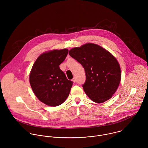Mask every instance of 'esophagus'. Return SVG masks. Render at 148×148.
<instances>
[{
  "label": "esophagus",
  "mask_w": 148,
  "mask_h": 148,
  "mask_svg": "<svg viewBox=\"0 0 148 148\" xmlns=\"http://www.w3.org/2000/svg\"><path fill=\"white\" fill-rule=\"evenodd\" d=\"M72 81L73 82V83H75L76 82V79L74 77V78H73L72 79Z\"/></svg>",
  "instance_id": "esophagus-1"
}]
</instances>
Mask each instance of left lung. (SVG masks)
<instances>
[{
	"label": "left lung",
	"instance_id": "8db88e82",
	"mask_svg": "<svg viewBox=\"0 0 148 148\" xmlns=\"http://www.w3.org/2000/svg\"><path fill=\"white\" fill-rule=\"evenodd\" d=\"M69 55L84 68L83 85L86 95L96 103H104L116 92L121 80V69L116 59L101 46L87 43L69 51Z\"/></svg>",
	"mask_w": 148,
	"mask_h": 148
}]
</instances>
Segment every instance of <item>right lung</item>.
I'll return each mask as SVG.
<instances>
[{
  "mask_svg": "<svg viewBox=\"0 0 148 148\" xmlns=\"http://www.w3.org/2000/svg\"><path fill=\"white\" fill-rule=\"evenodd\" d=\"M68 52L67 49L44 52L32 66L30 85L37 98L47 106H60L69 96L73 82L66 79L59 67Z\"/></svg>",
  "mask_w": 148,
  "mask_h": 148,
  "instance_id": "obj_1",
  "label": "right lung"
}]
</instances>
